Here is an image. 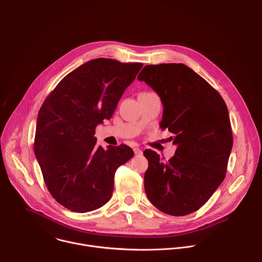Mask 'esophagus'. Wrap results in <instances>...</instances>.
<instances>
[{
  "label": "esophagus",
  "mask_w": 262,
  "mask_h": 262,
  "mask_svg": "<svg viewBox=\"0 0 262 262\" xmlns=\"http://www.w3.org/2000/svg\"><path fill=\"white\" fill-rule=\"evenodd\" d=\"M134 152H135L136 156H141V155L143 154V151L141 150V149H140L139 147H135V148H134Z\"/></svg>",
  "instance_id": "esophagus-1"
}]
</instances>
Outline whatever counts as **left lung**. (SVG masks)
I'll use <instances>...</instances> for the list:
<instances>
[{
    "mask_svg": "<svg viewBox=\"0 0 262 262\" xmlns=\"http://www.w3.org/2000/svg\"><path fill=\"white\" fill-rule=\"evenodd\" d=\"M161 97L162 129L174 135L177 149L163 162L146 149L145 192L170 215H186L203 206L226 176L233 138L227 105L198 73L181 63L146 65L138 76Z\"/></svg>",
    "mask_w": 262,
    "mask_h": 262,
    "instance_id": "left-lung-1",
    "label": "left lung"
}]
</instances>
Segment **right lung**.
Returning <instances> with one entry per match:
<instances>
[{
  "mask_svg": "<svg viewBox=\"0 0 262 262\" xmlns=\"http://www.w3.org/2000/svg\"><path fill=\"white\" fill-rule=\"evenodd\" d=\"M142 63L90 60L64 77L42 103L34 152L47 188L74 212L103 206L114 190L116 170L134 156L126 145H96L95 128L113 115Z\"/></svg>",
  "mask_w": 262,
  "mask_h": 262,
  "instance_id": "right-lung-1",
  "label": "right lung"
}]
</instances>
